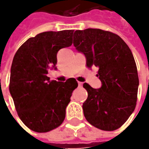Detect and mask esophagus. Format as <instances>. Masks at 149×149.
I'll use <instances>...</instances> for the list:
<instances>
[{"label":"esophagus","instance_id":"esophagus-1","mask_svg":"<svg viewBox=\"0 0 149 149\" xmlns=\"http://www.w3.org/2000/svg\"><path fill=\"white\" fill-rule=\"evenodd\" d=\"M78 84H79V86H82V85H83V83H82V82H78Z\"/></svg>","mask_w":149,"mask_h":149}]
</instances>
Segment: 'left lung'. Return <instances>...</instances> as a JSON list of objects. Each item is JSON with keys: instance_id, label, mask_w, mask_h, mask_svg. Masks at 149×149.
<instances>
[{"instance_id": "obj_1", "label": "left lung", "mask_w": 149, "mask_h": 149, "mask_svg": "<svg viewBox=\"0 0 149 149\" xmlns=\"http://www.w3.org/2000/svg\"><path fill=\"white\" fill-rule=\"evenodd\" d=\"M74 46L84 54L89 68H99L100 89L87 83L88 98L84 115L90 124L104 131L121 127L134 112L137 102L139 76L134 55L118 35L100 29L74 33Z\"/></svg>"}]
</instances>
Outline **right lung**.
I'll return each mask as SVG.
<instances>
[{"mask_svg": "<svg viewBox=\"0 0 149 149\" xmlns=\"http://www.w3.org/2000/svg\"><path fill=\"white\" fill-rule=\"evenodd\" d=\"M74 31H46L28 39L15 54L10 68V93L18 116L35 132L59 127L65 118L75 79L49 80V69L56 70L57 53L72 45Z\"/></svg>", "mask_w": 149, "mask_h": 149, "instance_id": "1", "label": "right lung"}]
</instances>
